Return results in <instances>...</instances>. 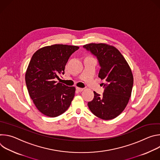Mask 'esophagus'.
<instances>
[{
    "label": "esophagus",
    "instance_id": "34e87169",
    "mask_svg": "<svg viewBox=\"0 0 160 160\" xmlns=\"http://www.w3.org/2000/svg\"><path fill=\"white\" fill-rule=\"evenodd\" d=\"M77 90L78 91H79V92H82V91H83L84 90L83 88H80V87H77Z\"/></svg>",
    "mask_w": 160,
    "mask_h": 160
}]
</instances>
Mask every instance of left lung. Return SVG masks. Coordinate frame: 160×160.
Returning a JSON list of instances; mask_svg holds the SVG:
<instances>
[{"instance_id":"1","label":"left lung","mask_w":160,"mask_h":160,"mask_svg":"<svg viewBox=\"0 0 160 160\" xmlns=\"http://www.w3.org/2000/svg\"><path fill=\"white\" fill-rule=\"evenodd\" d=\"M83 48L96 56L101 69L99 77L104 80L102 96L96 92L88 106L94 115L104 120L117 117L127 106L133 83L130 68L120 52L106 43H88Z\"/></svg>"}]
</instances>
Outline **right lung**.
I'll list each match as a JSON object with an SVG mask.
<instances>
[{"instance_id": "add662e5", "label": "right lung", "mask_w": 160, "mask_h": 160, "mask_svg": "<svg viewBox=\"0 0 160 160\" xmlns=\"http://www.w3.org/2000/svg\"><path fill=\"white\" fill-rule=\"evenodd\" d=\"M79 49L75 45L54 44L43 47L33 55L25 74L29 95L38 110L49 117H56L70 107L75 87L56 81L64 74L70 56Z\"/></svg>"}]
</instances>
